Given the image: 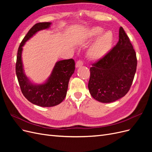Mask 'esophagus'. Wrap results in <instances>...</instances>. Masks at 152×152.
Returning a JSON list of instances; mask_svg holds the SVG:
<instances>
[{
	"mask_svg": "<svg viewBox=\"0 0 152 152\" xmlns=\"http://www.w3.org/2000/svg\"><path fill=\"white\" fill-rule=\"evenodd\" d=\"M83 65V62H82L81 60H78L76 63V67H80L81 66Z\"/></svg>",
	"mask_w": 152,
	"mask_h": 152,
	"instance_id": "obj_1",
	"label": "esophagus"
}]
</instances>
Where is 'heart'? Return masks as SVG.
<instances>
[{"mask_svg":"<svg viewBox=\"0 0 152 152\" xmlns=\"http://www.w3.org/2000/svg\"><path fill=\"white\" fill-rule=\"evenodd\" d=\"M100 26H94L88 33V37L93 40L97 38L87 52V56L93 60H99L107 55L111 50L114 35L111 31H104Z\"/></svg>","mask_w":152,"mask_h":152,"instance_id":"obj_1","label":"heart"}]
</instances>
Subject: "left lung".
Here are the masks:
<instances>
[{"instance_id":"8db88e82","label":"left lung","mask_w":152,"mask_h":152,"mask_svg":"<svg viewBox=\"0 0 152 152\" xmlns=\"http://www.w3.org/2000/svg\"><path fill=\"white\" fill-rule=\"evenodd\" d=\"M118 42L90 68L88 88L91 95L102 103H112L129 91L137 66L136 54L122 27Z\"/></svg>"}]
</instances>
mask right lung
Segmentation results:
<instances>
[{"label": "right lung", "mask_w": 152, "mask_h": 152, "mask_svg": "<svg viewBox=\"0 0 152 152\" xmlns=\"http://www.w3.org/2000/svg\"><path fill=\"white\" fill-rule=\"evenodd\" d=\"M51 23H39L31 27L23 39L18 50L16 73L21 91L30 102L42 107H51L61 103L66 95L68 82L75 71L73 59H65L56 63L51 74L42 84L31 83L24 73L21 54L23 46L37 32L49 28Z\"/></svg>", "instance_id": "add662e5"}]
</instances>
